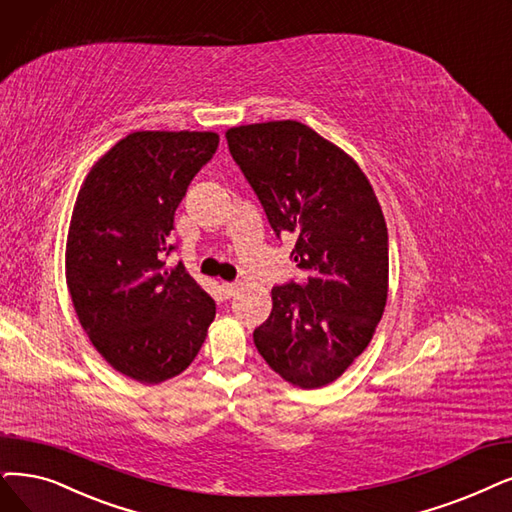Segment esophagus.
<instances>
[{
  "instance_id": "1",
  "label": "esophagus",
  "mask_w": 512,
  "mask_h": 512,
  "mask_svg": "<svg viewBox=\"0 0 512 512\" xmlns=\"http://www.w3.org/2000/svg\"><path fill=\"white\" fill-rule=\"evenodd\" d=\"M220 290H222V294H224V298H231V296H235L237 294V283H229V281H224L222 285H220Z\"/></svg>"
}]
</instances>
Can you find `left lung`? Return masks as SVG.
<instances>
[{
  "label": "left lung",
  "mask_w": 512,
  "mask_h": 512,
  "mask_svg": "<svg viewBox=\"0 0 512 512\" xmlns=\"http://www.w3.org/2000/svg\"><path fill=\"white\" fill-rule=\"evenodd\" d=\"M237 166L277 235L296 239L306 283L277 285L254 330L285 382L321 388L367 349L388 296V233L370 180L334 142L294 119L227 130Z\"/></svg>",
  "instance_id": "obj_1"
}]
</instances>
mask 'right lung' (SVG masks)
Instances as JSON below:
<instances>
[{
    "mask_svg": "<svg viewBox=\"0 0 512 512\" xmlns=\"http://www.w3.org/2000/svg\"><path fill=\"white\" fill-rule=\"evenodd\" d=\"M218 142L216 132H132L75 199L65 250L73 309L102 359L142 384L185 372L216 315L185 264L163 267V252L174 250V212Z\"/></svg>",
    "mask_w": 512,
    "mask_h": 512,
    "instance_id": "add662e5",
    "label": "right lung"
}]
</instances>
